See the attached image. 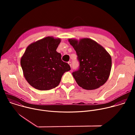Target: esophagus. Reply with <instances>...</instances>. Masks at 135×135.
Segmentation results:
<instances>
[{
	"label": "esophagus",
	"instance_id": "1",
	"mask_svg": "<svg viewBox=\"0 0 135 135\" xmlns=\"http://www.w3.org/2000/svg\"><path fill=\"white\" fill-rule=\"evenodd\" d=\"M68 64L69 65V66H70V67H71V62H70V61H69L68 62Z\"/></svg>",
	"mask_w": 135,
	"mask_h": 135
}]
</instances>
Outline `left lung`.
<instances>
[{
  "mask_svg": "<svg viewBox=\"0 0 135 135\" xmlns=\"http://www.w3.org/2000/svg\"><path fill=\"white\" fill-rule=\"evenodd\" d=\"M80 62L78 70L72 75L76 83L86 90H94L107 81L112 68L110 54L100 44L90 38L79 41L69 39Z\"/></svg>",
  "mask_w": 135,
  "mask_h": 135,
  "instance_id": "obj_1",
  "label": "left lung"
}]
</instances>
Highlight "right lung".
<instances>
[{"mask_svg": "<svg viewBox=\"0 0 135 135\" xmlns=\"http://www.w3.org/2000/svg\"><path fill=\"white\" fill-rule=\"evenodd\" d=\"M60 38L46 37L30 44L21 57V66L28 83L40 90H49L58 85L62 75L70 70L56 50Z\"/></svg>", "mask_w": 135, "mask_h": 135, "instance_id": "right-lung-1", "label": "right lung"}]
</instances>
